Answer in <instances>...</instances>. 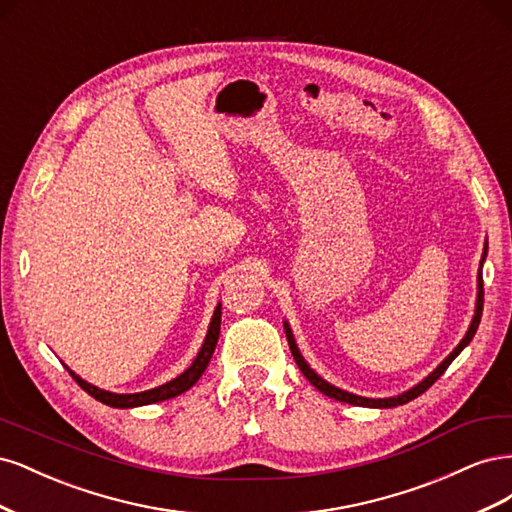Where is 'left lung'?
<instances>
[{
    "mask_svg": "<svg viewBox=\"0 0 512 512\" xmlns=\"http://www.w3.org/2000/svg\"><path fill=\"white\" fill-rule=\"evenodd\" d=\"M485 258H487V243H485L483 256H480V267H478V277H476V305H474V316H472V322H470V327H468L466 335H463V339L457 344V348H455L451 354H448L446 359H444L436 369L431 371V374H427L421 382L414 384L412 389H408V391H404V393H399V395H393V397H378V399H376V397H361V395H354V393H348V391H344V389H339V386L327 382L322 376H318L312 367H309V363L303 359V354H301L297 342H294V335H292L290 324L284 320V331H286L288 346H290V352H292V356H294V361H297L299 369L303 371V376H305L309 382H312L320 393H324V395L331 397V399L344 401V404L363 406V408H397V406L408 404V401H412V399H416L421 393H425V391L429 389V386L444 374L446 367L457 359L459 352L472 342V337H474V333H476V329H478V324H480V316H483V273H480V271H483Z\"/></svg>",
    "mask_w": 512,
    "mask_h": 512,
    "instance_id": "1",
    "label": "left lung"
}]
</instances>
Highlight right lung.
Returning a JSON list of instances; mask_svg holds the SVG:
<instances>
[{"label":"right lung","mask_w":512,"mask_h":512,"mask_svg":"<svg viewBox=\"0 0 512 512\" xmlns=\"http://www.w3.org/2000/svg\"><path fill=\"white\" fill-rule=\"evenodd\" d=\"M220 322H222V303H218V307H215V312H213L211 322H209L207 335H205V342H203V346H200V350L196 354V359L192 361V365L185 369L183 374H179L177 378H173V380L166 382V384L156 386V389L141 391V393H111V391L98 389V386H94V384H89L79 374H74V371L68 365H66V369L70 371V376L76 382H79V386H81L83 391H87L91 397L102 401V404L111 406V408H138V406L158 404V401L173 399V397L185 393L188 389H192V386L200 380V376H203V371L207 369V365L211 361L215 346H218Z\"/></svg>","instance_id":"1"}]
</instances>
